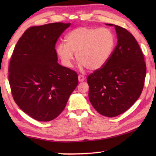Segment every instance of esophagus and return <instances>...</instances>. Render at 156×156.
Returning <instances> with one entry per match:
<instances>
[{"label":"esophagus","mask_w":156,"mask_h":156,"mask_svg":"<svg viewBox=\"0 0 156 156\" xmlns=\"http://www.w3.org/2000/svg\"><path fill=\"white\" fill-rule=\"evenodd\" d=\"M78 80H79V82H84V80H85V77L83 75H81V74H80V75L78 76Z\"/></svg>","instance_id":"1"}]
</instances>
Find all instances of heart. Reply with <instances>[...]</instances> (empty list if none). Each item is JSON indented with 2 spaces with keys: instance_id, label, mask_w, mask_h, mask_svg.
<instances>
[{
  "instance_id": "heart-1",
  "label": "heart",
  "mask_w": 156,
  "mask_h": 156,
  "mask_svg": "<svg viewBox=\"0 0 156 156\" xmlns=\"http://www.w3.org/2000/svg\"><path fill=\"white\" fill-rule=\"evenodd\" d=\"M56 48L57 54L65 67H72L76 54L81 67L97 70L106 64L114 51L116 38L105 27H80L72 30Z\"/></svg>"
}]
</instances>
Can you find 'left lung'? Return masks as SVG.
Returning a JSON list of instances; mask_svg holds the SVG:
<instances>
[{"mask_svg":"<svg viewBox=\"0 0 156 156\" xmlns=\"http://www.w3.org/2000/svg\"><path fill=\"white\" fill-rule=\"evenodd\" d=\"M114 27L118 41L112 56L87 80L91 105L107 117L123 114L137 101L146 74L144 54L135 37L126 29Z\"/></svg>","mask_w":156,"mask_h":156,"instance_id":"1","label":"left lung"}]
</instances>
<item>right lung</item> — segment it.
Instances as JSON below:
<instances>
[{"label":"right lung","instance_id":"obj_1","mask_svg":"<svg viewBox=\"0 0 156 156\" xmlns=\"http://www.w3.org/2000/svg\"><path fill=\"white\" fill-rule=\"evenodd\" d=\"M71 23L32 26L17 42L8 67L13 99L32 118L50 121L57 118L78 84L74 70L57 62L55 44Z\"/></svg>","mask_w":156,"mask_h":156}]
</instances>
